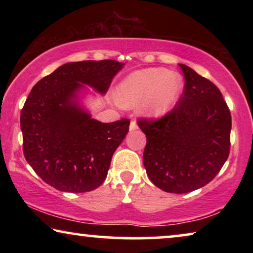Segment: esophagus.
Wrapping results in <instances>:
<instances>
[{
	"label": "esophagus",
	"instance_id": "obj_1",
	"mask_svg": "<svg viewBox=\"0 0 253 253\" xmlns=\"http://www.w3.org/2000/svg\"><path fill=\"white\" fill-rule=\"evenodd\" d=\"M136 129H138V124H137L136 121L132 120V121H131V123H130V131H133Z\"/></svg>",
	"mask_w": 253,
	"mask_h": 253
}]
</instances>
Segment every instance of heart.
<instances>
[{"instance_id":"obj_1","label":"heart","mask_w":253,"mask_h":253,"mask_svg":"<svg viewBox=\"0 0 253 253\" xmlns=\"http://www.w3.org/2000/svg\"><path fill=\"white\" fill-rule=\"evenodd\" d=\"M183 91V79L164 68H148L132 72L119 86V100L123 106H134L141 100V110L147 115H162L177 101Z\"/></svg>"}]
</instances>
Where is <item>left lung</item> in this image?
<instances>
[{
	"instance_id": "obj_1",
	"label": "left lung",
	"mask_w": 253,
	"mask_h": 253,
	"mask_svg": "<svg viewBox=\"0 0 253 253\" xmlns=\"http://www.w3.org/2000/svg\"><path fill=\"white\" fill-rule=\"evenodd\" d=\"M184 89L160 119H138L146 134L147 176L166 192L186 193L209 184L230 151L231 115L220 89L185 64Z\"/></svg>"
}]
</instances>
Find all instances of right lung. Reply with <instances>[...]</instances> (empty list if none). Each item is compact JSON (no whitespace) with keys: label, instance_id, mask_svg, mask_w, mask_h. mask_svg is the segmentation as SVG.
<instances>
[{"label":"right lung","instance_id":"obj_1","mask_svg":"<svg viewBox=\"0 0 253 253\" xmlns=\"http://www.w3.org/2000/svg\"><path fill=\"white\" fill-rule=\"evenodd\" d=\"M123 65L114 60L70 62L31 89L20 113L23 152L47 184L77 193L92 191L105 181L130 121L101 123L75 99L83 84L106 93Z\"/></svg>","mask_w":253,"mask_h":253}]
</instances>
